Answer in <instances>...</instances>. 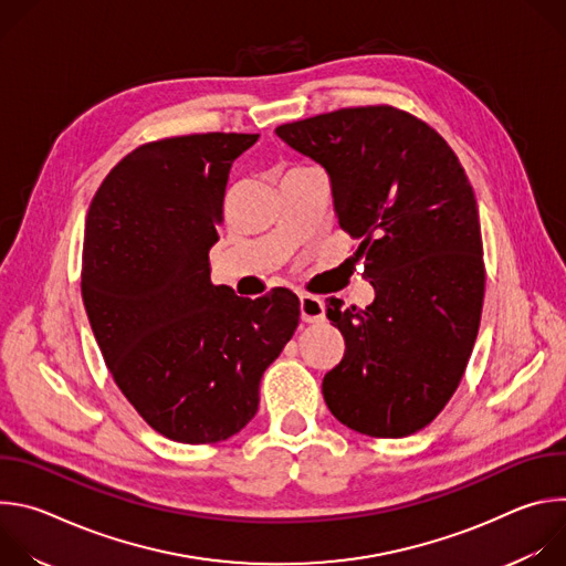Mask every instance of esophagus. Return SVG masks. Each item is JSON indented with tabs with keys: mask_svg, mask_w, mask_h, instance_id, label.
Segmentation results:
<instances>
[{
	"mask_svg": "<svg viewBox=\"0 0 566 566\" xmlns=\"http://www.w3.org/2000/svg\"><path fill=\"white\" fill-rule=\"evenodd\" d=\"M300 317L304 322H322L325 319V302L315 295H300Z\"/></svg>",
	"mask_w": 566,
	"mask_h": 566,
	"instance_id": "34e87169",
	"label": "esophagus"
}]
</instances>
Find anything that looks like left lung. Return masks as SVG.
<instances>
[{"instance_id": "obj_1", "label": "left lung", "mask_w": 566, "mask_h": 566, "mask_svg": "<svg viewBox=\"0 0 566 566\" xmlns=\"http://www.w3.org/2000/svg\"><path fill=\"white\" fill-rule=\"evenodd\" d=\"M275 134L327 170L338 223L360 244L367 308L327 300L345 338L322 378L347 428L408 437L446 408L472 354L486 271L472 186L428 123L389 105L347 107Z\"/></svg>"}]
</instances>
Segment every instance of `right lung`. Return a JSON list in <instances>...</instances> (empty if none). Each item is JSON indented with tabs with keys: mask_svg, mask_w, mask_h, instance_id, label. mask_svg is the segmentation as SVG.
<instances>
[{
	"mask_svg": "<svg viewBox=\"0 0 566 566\" xmlns=\"http://www.w3.org/2000/svg\"><path fill=\"white\" fill-rule=\"evenodd\" d=\"M260 134H190L129 151L85 223L83 302L118 389L149 428L217 443L258 412L260 380L291 340L300 300L237 297L210 282L230 168Z\"/></svg>",
	"mask_w": 566,
	"mask_h": 566,
	"instance_id": "1",
	"label": "right lung"
}]
</instances>
